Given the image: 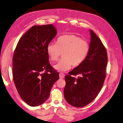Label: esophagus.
<instances>
[{"label":"esophagus","mask_w":123,"mask_h":123,"mask_svg":"<svg viewBox=\"0 0 123 123\" xmlns=\"http://www.w3.org/2000/svg\"><path fill=\"white\" fill-rule=\"evenodd\" d=\"M64 77H65V74H64L63 73H60L59 74V77L60 78H64Z\"/></svg>","instance_id":"34e87169"}]
</instances>
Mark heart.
<instances>
[{
  "instance_id": "1",
  "label": "heart",
  "mask_w": 123,
  "mask_h": 123,
  "mask_svg": "<svg viewBox=\"0 0 123 123\" xmlns=\"http://www.w3.org/2000/svg\"><path fill=\"white\" fill-rule=\"evenodd\" d=\"M90 44L74 34H64L59 37L55 44L47 45L46 52L52 62H57L63 53V59L54 66L60 71L69 70L71 67L80 66L86 58L90 51Z\"/></svg>"
}]
</instances>
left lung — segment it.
<instances>
[{
    "instance_id": "8db88e82",
    "label": "left lung",
    "mask_w": 123,
    "mask_h": 123,
    "mask_svg": "<svg viewBox=\"0 0 123 123\" xmlns=\"http://www.w3.org/2000/svg\"><path fill=\"white\" fill-rule=\"evenodd\" d=\"M90 51L84 62L65 77L64 90L67 102L76 107L91 103L98 96L106 77L107 63L106 49L99 38L90 30ZM78 75L77 78L74 76Z\"/></svg>"
}]
</instances>
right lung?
I'll list each match as a JSON object with an SVG mask.
<instances>
[{"label":"right lung","instance_id":"add662e5","mask_svg":"<svg viewBox=\"0 0 123 123\" xmlns=\"http://www.w3.org/2000/svg\"><path fill=\"white\" fill-rule=\"evenodd\" d=\"M57 34L53 25H35L20 38L13 56V79L19 96L31 106L49 98L59 73L49 61L47 45Z\"/></svg>","mask_w":123,"mask_h":123}]
</instances>
